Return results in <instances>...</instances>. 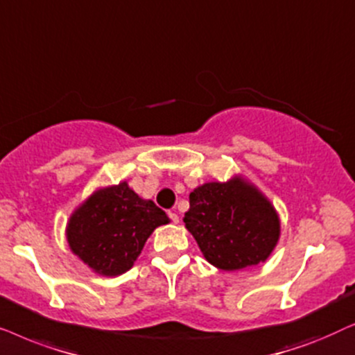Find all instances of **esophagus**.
<instances>
[{
  "label": "esophagus",
  "instance_id": "1",
  "mask_svg": "<svg viewBox=\"0 0 355 355\" xmlns=\"http://www.w3.org/2000/svg\"><path fill=\"white\" fill-rule=\"evenodd\" d=\"M168 217H170V220L173 222V224H178V220H180V219H178V216L175 214V212H168Z\"/></svg>",
  "mask_w": 355,
  "mask_h": 355
}]
</instances>
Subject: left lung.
Wrapping results in <instances>:
<instances>
[{"label":"left lung","mask_w":355,"mask_h":355,"mask_svg":"<svg viewBox=\"0 0 355 355\" xmlns=\"http://www.w3.org/2000/svg\"><path fill=\"white\" fill-rule=\"evenodd\" d=\"M183 222L207 261L224 271L266 261L281 234L274 206L242 177L195 188Z\"/></svg>","instance_id":"left-lung-1"}]
</instances>
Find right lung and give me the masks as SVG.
Masks as SVG:
<instances>
[{"instance_id":"right-lung-1","label":"right lung","mask_w":355,"mask_h":355,"mask_svg":"<svg viewBox=\"0 0 355 355\" xmlns=\"http://www.w3.org/2000/svg\"><path fill=\"white\" fill-rule=\"evenodd\" d=\"M167 214L121 182L92 193L69 217V248L92 271L120 276L133 266L155 227L168 224Z\"/></svg>"}]
</instances>
